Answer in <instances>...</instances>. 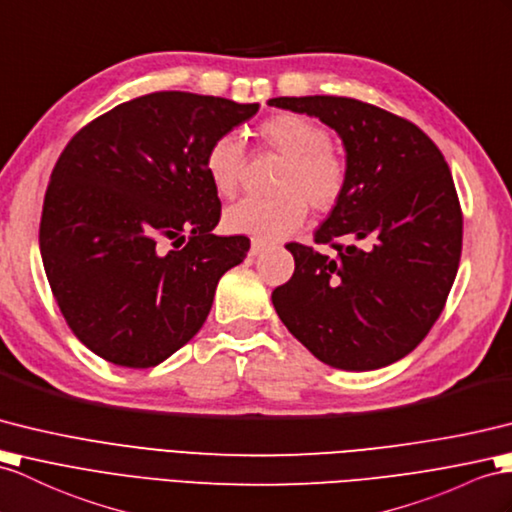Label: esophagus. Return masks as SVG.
Returning <instances> with one entry per match:
<instances>
[{"label": "esophagus", "mask_w": 512, "mask_h": 512, "mask_svg": "<svg viewBox=\"0 0 512 512\" xmlns=\"http://www.w3.org/2000/svg\"><path fill=\"white\" fill-rule=\"evenodd\" d=\"M265 249H267V245H265V243L252 241V245H249V256H258V254H263Z\"/></svg>", "instance_id": "esophagus-1"}]
</instances>
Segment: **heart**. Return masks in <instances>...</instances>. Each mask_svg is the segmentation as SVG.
<instances>
[{
    "instance_id": "obj_1",
    "label": "heart",
    "mask_w": 512,
    "mask_h": 512,
    "mask_svg": "<svg viewBox=\"0 0 512 512\" xmlns=\"http://www.w3.org/2000/svg\"><path fill=\"white\" fill-rule=\"evenodd\" d=\"M256 139L271 154L282 158L271 182L273 195L243 199L223 215L230 234L269 243L302 226L308 206L328 213L347 189V162L332 147L326 126L302 112H278L258 123ZM245 147L234 134H219L204 152V171L221 197H234L245 171Z\"/></svg>"
}]
</instances>
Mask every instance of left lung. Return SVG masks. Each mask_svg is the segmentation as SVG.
Returning a JSON list of instances; mask_svg holds the SVG:
<instances>
[{"label": "left lung", "instance_id": "obj_1", "mask_svg": "<svg viewBox=\"0 0 512 512\" xmlns=\"http://www.w3.org/2000/svg\"><path fill=\"white\" fill-rule=\"evenodd\" d=\"M343 139L347 189L315 232L332 254L289 243V282L271 293L282 323L321 363L380 369L426 339L463 252L452 171L413 121L352 97H273Z\"/></svg>", "mask_w": 512, "mask_h": 512}]
</instances>
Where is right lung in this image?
<instances>
[{
  "mask_svg": "<svg viewBox=\"0 0 512 512\" xmlns=\"http://www.w3.org/2000/svg\"><path fill=\"white\" fill-rule=\"evenodd\" d=\"M258 108L156 91L86 123L62 149L43 199L41 256L67 326L99 358L154 367L204 326L249 239L213 234L221 202L202 160Z\"/></svg>",
  "mask_w": 512,
  "mask_h": 512,
  "instance_id": "right-lung-1",
  "label": "right lung"
}]
</instances>
